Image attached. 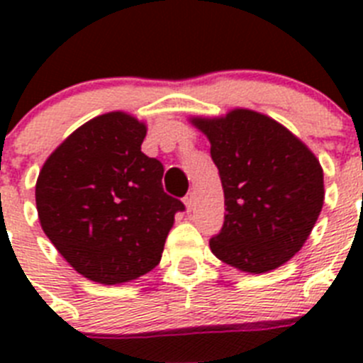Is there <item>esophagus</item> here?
I'll list each match as a JSON object with an SVG mask.
<instances>
[{
	"label": "esophagus",
	"instance_id": "1",
	"mask_svg": "<svg viewBox=\"0 0 363 363\" xmlns=\"http://www.w3.org/2000/svg\"><path fill=\"white\" fill-rule=\"evenodd\" d=\"M184 203H185V209H187V213H191L192 203H194V196H192V192H189L187 196L184 198Z\"/></svg>",
	"mask_w": 363,
	"mask_h": 363
}]
</instances>
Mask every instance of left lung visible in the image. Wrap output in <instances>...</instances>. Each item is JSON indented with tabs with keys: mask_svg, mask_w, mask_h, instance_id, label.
Returning a JSON list of instances; mask_svg holds the SVG:
<instances>
[{
	"mask_svg": "<svg viewBox=\"0 0 363 363\" xmlns=\"http://www.w3.org/2000/svg\"><path fill=\"white\" fill-rule=\"evenodd\" d=\"M191 123L209 138L225 196V221L209 242L213 255L252 274L289 262L323 207L316 156L284 125L249 108Z\"/></svg>",
	"mask_w": 363,
	"mask_h": 363,
	"instance_id": "obj_1",
	"label": "left lung"
}]
</instances>
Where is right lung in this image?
I'll use <instances>...</instances> for the list:
<instances>
[{
  "label": "right lung",
  "mask_w": 363,
  "mask_h": 363,
  "mask_svg": "<svg viewBox=\"0 0 363 363\" xmlns=\"http://www.w3.org/2000/svg\"><path fill=\"white\" fill-rule=\"evenodd\" d=\"M145 123L114 111L92 118L50 154L36 182L43 233L85 278L136 280L160 264L174 214L163 165L142 152Z\"/></svg>",
  "instance_id": "1"
}]
</instances>
